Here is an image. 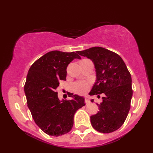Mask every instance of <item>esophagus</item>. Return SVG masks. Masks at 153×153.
<instances>
[{
	"label": "esophagus",
	"mask_w": 153,
	"mask_h": 153,
	"mask_svg": "<svg viewBox=\"0 0 153 153\" xmlns=\"http://www.w3.org/2000/svg\"><path fill=\"white\" fill-rule=\"evenodd\" d=\"M85 102L86 104H89L90 102V100H89L88 97H85Z\"/></svg>",
	"instance_id": "obj_1"
}]
</instances>
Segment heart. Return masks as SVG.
Returning a JSON list of instances; mask_svg holds the SVG:
<instances>
[{"label": "heart", "instance_id": "b5f03b06", "mask_svg": "<svg viewBox=\"0 0 153 153\" xmlns=\"http://www.w3.org/2000/svg\"><path fill=\"white\" fill-rule=\"evenodd\" d=\"M74 88L77 93L82 94L89 89V83L85 81H78L74 84Z\"/></svg>", "mask_w": 153, "mask_h": 153}]
</instances>
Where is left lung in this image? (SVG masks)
Masks as SVG:
<instances>
[{
    "label": "left lung",
    "instance_id": "left-lung-1",
    "mask_svg": "<svg viewBox=\"0 0 153 153\" xmlns=\"http://www.w3.org/2000/svg\"><path fill=\"white\" fill-rule=\"evenodd\" d=\"M77 53L91 60L95 66L96 81L89 94H104L102 102L97 104L99 111L90 117L93 128L104 134L114 131L122 126L130 109L131 74L122 58L105 48L94 47Z\"/></svg>",
    "mask_w": 153,
    "mask_h": 153
}]
</instances>
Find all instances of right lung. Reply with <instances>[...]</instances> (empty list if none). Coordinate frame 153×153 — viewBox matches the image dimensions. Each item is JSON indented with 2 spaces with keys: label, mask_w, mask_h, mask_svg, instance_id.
Listing matches in <instances>:
<instances>
[{
  "label": "right lung",
  "mask_w": 153,
  "mask_h": 153,
  "mask_svg": "<svg viewBox=\"0 0 153 153\" xmlns=\"http://www.w3.org/2000/svg\"><path fill=\"white\" fill-rule=\"evenodd\" d=\"M76 53L59 51L48 52L31 65L26 77L24 92L27 106L35 123L45 134L60 136L69 132L74 125V116L85 106L83 97L68 93L72 99H58L56 91L60 80H66L68 65Z\"/></svg>",
  "instance_id": "obj_1"
}]
</instances>
